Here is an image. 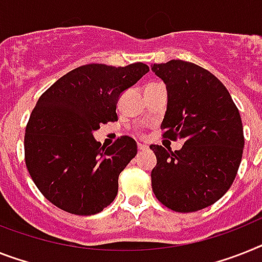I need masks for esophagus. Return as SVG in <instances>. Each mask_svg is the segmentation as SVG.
<instances>
[{"label":"esophagus","mask_w":262,"mask_h":262,"mask_svg":"<svg viewBox=\"0 0 262 262\" xmlns=\"http://www.w3.org/2000/svg\"><path fill=\"white\" fill-rule=\"evenodd\" d=\"M147 148H148V146H147V144L138 143V150L139 151H144V150H147Z\"/></svg>","instance_id":"1"}]
</instances>
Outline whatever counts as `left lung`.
Segmentation results:
<instances>
[{
    "label": "left lung",
    "mask_w": 262,
    "mask_h": 262,
    "mask_svg": "<svg viewBox=\"0 0 262 262\" xmlns=\"http://www.w3.org/2000/svg\"><path fill=\"white\" fill-rule=\"evenodd\" d=\"M151 69L167 88L163 138L185 142L174 152L150 146L157 157L152 191L174 211L201 210L230 189L238 171L244 150L238 108L224 84L194 62L171 60Z\"/></svg>",
    "instance_id": "obj_1"
}]
</instances>
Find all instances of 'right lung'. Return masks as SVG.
<instances>
[{
	"instance_id": "1",
	"label": "right lung",
	"mask_w": 262,
	"mask_h": 262,
	"mask_svg": "<svg viewBox=\"0 0 262 262\" xmlns=\"http://www.w3.org/2000/svg\"><path fill=\"white\" fill-rule=\"evenodd\" d=\"M148 71L143 62L87 64L40 96L25 128V163L41 194L58 209L92 215L115 200L119 174L138 151L135 140L120 136L104 147L92 133L118 120L120 94Z\"/></svg>"
}]
</instances>
